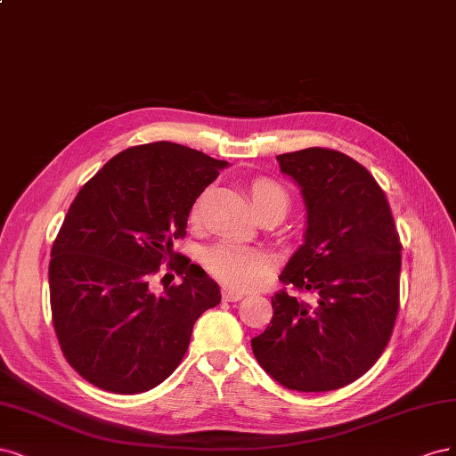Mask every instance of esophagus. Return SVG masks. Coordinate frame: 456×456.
I'll list each match as a JSON object with an SVG mask.
<instances>
[{"label":"esophagus","instance_id":"obj_1","mask_svg":"<svg viewBox=\"0 0 456 456\" xmlns=\"http://www.w3.org/2000/svg\"><path fill=\"white\" fill-rule=\"evenodd\" d=\"M224 301H240L244 297L242 291H232L229 288H224V293H222Z\"/></svg>","mask_w":456,"mask_h":456}]
</instances>
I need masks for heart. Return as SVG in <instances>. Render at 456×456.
I'll list each match as a JSON object with an SVG mask.
<instances>
[{"label":"heart","mask_w":456,"mask_h":456,"mask_svg":"<svg viewBox=\"0 0 456 456\" xmlns=\"http://www.w3.org/2000/svg\"><path fill=\"white\" fill-rule=\"evenodd\" d=\"M273 200H284L288 204L286 191L269 180H259L252 185V202L254 210L261 204ZM202 199L193 207L191 217L200 219ZM202 261L207 265L208 273L217 278L219 282L232 289H252L256 288L263 276H265L273 267V257L254 246H244L231 240H219L214 246L204 249Z\"/></svg>","instance_id":"obj_1"}]
</instances>
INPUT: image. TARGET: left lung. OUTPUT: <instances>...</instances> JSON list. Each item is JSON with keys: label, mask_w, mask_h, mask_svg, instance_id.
Here are the masks:
<instances>
[{"label": "left lung", "mask_w": 456, "mask_h": 456, "mask_svg": "<svg viewBox=\"0 0 456 456\" xmlns=\"http://www.w3.org/2000/svg\"><path fill=\"white\" fill-rule=\"evenodd\" d=\"M276 160L306 208L305 242L281 281L316 301L274 293L273 320L252 350L289 390H337L370 370L390 341L400 306V237L383 189L354 159L308 148Z\"/></svg>", "instance_id": "obj_1"}]
</instances>
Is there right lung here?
<instances>
[{
    "label": "right lung",
    "mask_w": 456,
    "mask_h": 456,
    "mask_svg": "<svg viewBox=\"0 0 456 456\" xmlns=\"http://www.w3.org/2000/svg\"><path fill=\"white\" fill-rule=\"evenodd\" d=\"M172 142L128 148L77 193L51 249L49 288L58 343L91 385L151 390L178 367L197 318L219 305V286L174 252L199 195L225 168ZM169 261L183 284L151 291Z\"/></svg>",
    "instance_id": "right-lung-1"
}]
</instances>
